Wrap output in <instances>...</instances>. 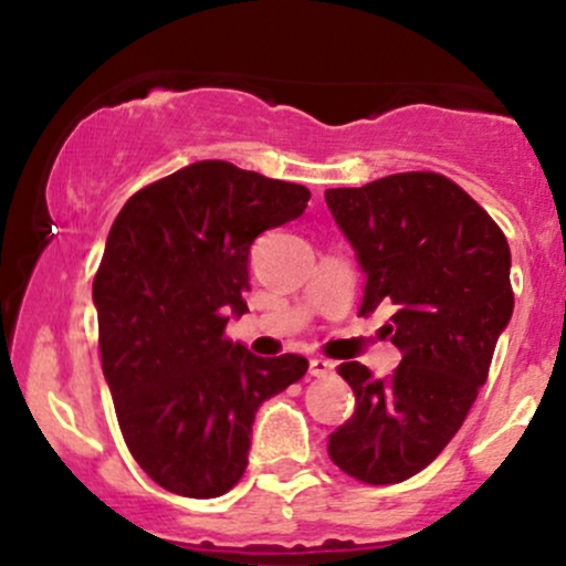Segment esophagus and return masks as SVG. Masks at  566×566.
Instances as JSON below:
<instances>
[{"mask_svg": "<svg viewBox=\"0 0 566 566\" xmlns=\"http://www.w3.org/2000/svg\"><path fill=\"white\" fill-rule=\"evenodd\" d=\"M308 373L314 375V378H329V375L335 373V365H333V361H327V359H319V356H316V359H311V365H308Z\"/></svg>", "mask_w": 566, "mask_h": 566, "instance_id": "obj_1", "label": "esophagus"}]
</instances>
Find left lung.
I'll return each instance as SVG.
<instances>
[{
    "instance_id": "obj_1",
    "label": "left lung",
    "mask_w": 566,
    "mask_h": 566,
    "mask_svg": "<svg viewBox=\"0 0 566 566\" xmlns=\"http://www.w3.org/2000/svg\"><path fill=\"white\" fill-rule=\"evenodd\" d=\"M365 271L361 316L391 308L401 350L391 378L359 361L337 373L356 409L327 452L348 476L399 484L423 471L463 426L513 314L511 250L469 193L439 172H399L324 191Z\"/></svg>"
}]
</instances>
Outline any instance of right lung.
I'll return each instance as SVG.
<instances>
[{"label":"right lung","instance_id":"add662e5","mask_svg":"<svg viewBox=\"0 0 566 566\" xmlns=\"http://www.w3.org/2000/svg\"><path fill=\"white\" fill-rule=\"evenodd\" d=\"M308 199L305 186L207 159L140 188L108 231L93 282L103 375L129 452L167 492L226 495L258 407L308 369L223 335L247 311L252 242Z\"/></svg>","mask_w":566,"mask_h":566}]
</instances>
